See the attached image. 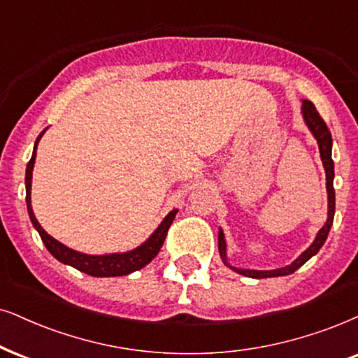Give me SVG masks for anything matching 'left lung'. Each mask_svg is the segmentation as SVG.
<instances>
[{
	"label": "left lung",
	"mask_w": 358,
	"mask_h": 358,
	"mask_svg": "<svg viewBox=\"0 0 358 358\" xmlns=\"http://www.w3.org/2000/svg\"><path fill=\"white\" fill-rule=\"evenodd\" d=\"M302 117H304L306 125L309 127V130L314 135L315 140L319 143V152H320V158H322V165L325 170V178H327V198H329V211H327V221L325 224L320 228V231L315 236L314 243L310 244L307 250L302 252V255L297 257L296 261L291 262V264L286 266V268H279V269H273V271H255V269H239V268H233L231 264L228 262V257H226V241H224V234L220 229L218 234V250H220V256L221 259L228 268H231L233 271H236L238 274L248 275V278H255V279H262V278H278V275H287L292 274L294 271H297L301 268L304 262L310 259L312 256L317 255L320 248L324 246L325 239L329 236L330 226L334 223V215H336V189H334V160H332V135H330V130L325 125V122L322 117L319 115V112L315 110L314 103L310 101H302Z\"/></svg>",
	"instance_id": "obj_1"
}]
</instances>
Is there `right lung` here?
<instances>
[{
	"label": "right lung",
	"mask_w": 358,
	"mask_h": 358,
	"mask_svg": "<svg viewBox=\"0 0 358 358\" xmlns=\"http://www.w3.org/2000/svg\"><path fill=\"white\" fill-rule=\"evenodd\" d=\"M46 130L39 134V137L36 138L33 157L28 162V166H26V205H28V213L31 223L36 229H38L41 239H43L44 246L48 248V251L56 257L57 261L64 262V264H69L72 268L83 271V273L94 275V278H114V275H127L134 271H138L150 262L153 257L158 255L160 248L164 246V241L166 238V233H169L170 224L173 223L175 215L178 211L171 210L169 215L165 216L164 221H162L160 226L153 231L150 238L147 239L145 243L140 244L138 248H135L132 251L127 252H114V255H102V256H92V255H84V252L74 251L71 248L64 246L62 243H59L57 239H54L51 234H48L43 229V226L39 224V221L36 220L33 206H31V180H33V169H34V160H36V148H38V143L41 137H43Z\"/></svg>",
	"instance_id": "1"
}]
</instances>
